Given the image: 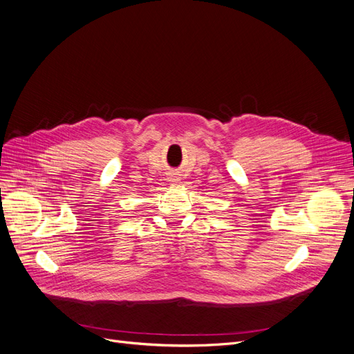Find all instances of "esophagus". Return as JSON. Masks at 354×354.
<instances>
[{"label": "esophagus", "mask_w": 354, "mask_h": 354, "mask_svg": "<svg viewBox=\"0 0 354 354\" xmlns=\"http://www.w3.org/2000/svg\"><path fill=\"white\" fill-rule=\"evenodd\" d=\"M169 182H171L172 185H178V183L180 182V176H178L176 174H174V175L169 176Z\"/></svg>", "instance_id": "34e87169"}]
</instances>
